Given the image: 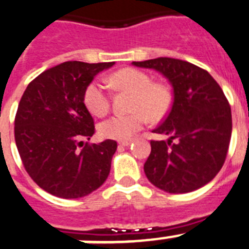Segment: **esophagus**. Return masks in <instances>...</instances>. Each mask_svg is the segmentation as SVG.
I'll return each instance as SVG.
<instances>
[{
  "label": "esophagus",
  "instance_id": "obj_1",
  "mask_svg": "<svg viewBox=\"0 0 249 249\" xmlns=\"http://www.w3.org/2000/svg\"><path fill=\"white\" fill-rule=\"evenodd\" d=\"M131 142H133V140H131V139L120 140V142H119V145H120V146H127V145H130Z\"/></svg>",
  "mask_w": 249,
  "mask_h": 249
}]
</instances>
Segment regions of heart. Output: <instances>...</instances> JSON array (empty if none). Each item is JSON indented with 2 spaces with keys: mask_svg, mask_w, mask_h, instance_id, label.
<instances>
[{
  "mask_svg": "<svg viewBox=\"0 0 249 249\" xmlns=\"http://www.w3.org/2000/svg\"><path fill=\"white\" fill-rule=\"evenodd\" d=\"M107 83L116 90L133 94L130 114L112 115L99 125V131L107 139L124 140L139 131L148 119L151 123L163 120L172 107V92L164 84L153 83L148 73L133 68L110 75ZM84 103L91 114L103 116L109 111L110 98L100 83L89 84L84 92Z\"/></svg>",
  "mask_w": 249,
  "mask_h": 249,
  "instance_id": "heart-1",
  "label": "heart"
}]
</instances>
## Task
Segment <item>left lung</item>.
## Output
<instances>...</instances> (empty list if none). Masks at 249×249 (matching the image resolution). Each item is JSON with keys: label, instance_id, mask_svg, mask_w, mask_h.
<instances>
[{"label": "left lung", "instance_id": "left-lung-1", "mask_svg": "<svg viewBox=\"0 0 249 249\" xmlns=\"http://www.w3.org/2000/svg\"><path fill=\"white\" fill-rule=\"evenodd\" d=\"M169 80L173 105L153 133L168 140H151L144 172L151 184L173 194L199 189L218 174L226 160L232 112L223 90L208 71L172 57L134 61Z\"/></svg>", "mask_w": 249, "mask_h": 249}]
</instances>
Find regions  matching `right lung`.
<instances>
[{"mask_svg":"<svg viewBox=\"0 0 249 249\" xmlns=\"http://www.w3.org/2000/svg\"><path fill=\"white\" fill-rule=\"evenodd\" d=\"M114 64L62 62L26 88L15 118V140L26 172L47 193L76 199L107 180L118 144L110 139L84 144L95 133L84 92Z\"/></svg>","mask_w":249,"mask_h":249,"instance_id":"1","label":"right lung"}]
</instances>
